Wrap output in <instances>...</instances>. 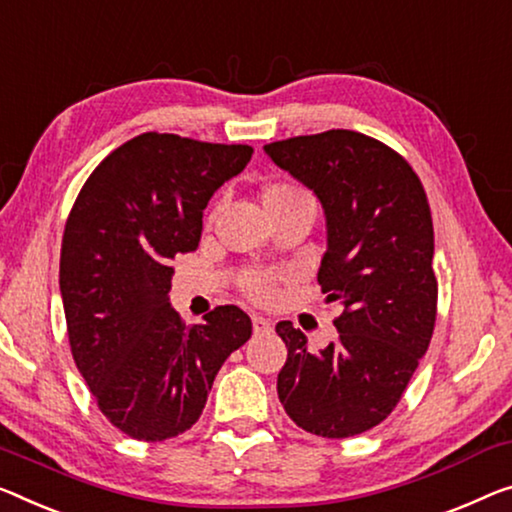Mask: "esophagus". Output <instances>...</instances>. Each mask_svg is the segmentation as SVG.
<instances>
[{"mask_svg":"<svg viewBox=\"0 0 512 512\" xmlns=\"http://www.w3.org/2000/svg\"><path fill=\"white\" fill-rule=\"evenodd\" d=\"M273 329L271 322L266 317H259V315H253V331L255 333H269Z\"/></svg>","mask_w":512,"mask_h":512,"instance_id":"1","label":"esophagus"}]
</instances>
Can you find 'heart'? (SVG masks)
<instances>
[{"label":"heart","instance_id":"heart-1","mask_svg":"<svg viewBox=\"0 0 512 512\" xmlns=\"http://www.w3.org/2000/svg\"><path fill=\"white\" fill-rule=\"evenodd\" d=\"M299 195H303V190L289 186V183H271V186L264 190L262 200L264 204H271V202L292 200V197H299ZM241 285H243V292L257 303H266L276 296V276H273V273L250 271L248 276L243 278Z\"/></svg>","mask_w":512,"mask_h":512}]
</instances>
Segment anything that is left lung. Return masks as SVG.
<instances>
[{
  "label": "left lung",
  "instance_id": "left-lung-1",
  "mask_svg": "<svg viewBox=\"0 0 512 512\" xmlns=\"http://www.w3.org/2000/svg\"><path fill=\"white\" fill-rule=\"evenodd\" d=\"M266 156L322 202L326 253L317 280L340 301L338 338L310 352L292 322L278 398L305 432L345 439L379 425L400 402L437 319L434 230L421 179L386 144L326 131L264 144Z\"/></svg>",
  "mask_w": 512,
  "mask_h": 512
}]
</instances>
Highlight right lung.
Instances as JSON below:
<instances>
[{
	"instance_id": "1",
	"label": "right lung",
	"mask_w": 512,
	"mask_h": 512,
	"mask_svg": "<svg viewBox=\"0 0 512 512\" xmlns=\"http://www.w3.org/2000/svg\"><path fill=\"white\" fill-rule=\"evenodd\" d=\"M248 144L142 133L91 172L66 220L59 289L80 375L128 437L165 441L200 418L220 365L253 333L236 305L186 326L170 305V259L200 246L213 193L243 172Z\"/></svg>"
}]
</instances>
